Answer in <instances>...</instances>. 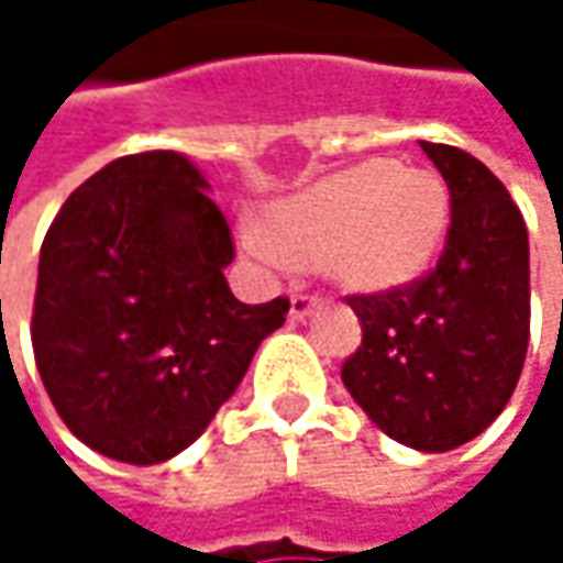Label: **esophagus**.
Segmentation results:
<instances>
[{
  "label": "esophagus",
  "mask_w": 563,
  "mask_h": 563,
  "mask_svg": "<svg viewBox=\"0 0 563 563\" xmlns=\"http://www.w3.org/2000/svg\"><path fill=\"white\" fill-rule=\"evenodd\" d=\"M316 309H319V302H316L312 296H306V292H292V299H289V319H292V322L309 319Z\"/></svg>",
  "instance_id": "esophagus-1"
}]
</instances>
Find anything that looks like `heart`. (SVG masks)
Here are the masks:
<instances>
[{
	"mask_svg": "<svg viewBox=\"0 0 563 563\" xmlns=\"http://www.w3.org/2000/svg\"><path fill=\"white\" fill-rule=\"evenodd\" d=\"M450 234V191L437 172L365 159L280 198L264 224L241 228L244 251L264 267L322 257L349 292H391L417 283Z\"/></svg>",
	"mask_w": 563,
	"mask_h": 563,
	"instance_id": "obj_1",
	"label": "heart"
}]
</instances>
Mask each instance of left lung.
<instances>
[{
	"instance_id": "obj_1",
	"label": "left lung",
	"mask_w": 563,
	"mask_h": 563,
	"mask_svg": "<svg viewBox=\"0 0 563 563\" xmlns=\"http://www.w3.org/2000/svg\"><path fill=\"white\" fill-rule=\"evenodd\" d=\"M450 188L437 271L404 289L352 296L362 345L342 365L355 404L391 440L446 453L508 404L528 352V231L506 185L476 156L423 143Z\"/></svg>"
}]
</instances>
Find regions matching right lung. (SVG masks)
<instances>
[{
	"mask_svg": "<svg viewBox=\"0 0 563 563\" xmlns=\"http://www.w3.org/2000/svg\"><path fill=\"white\" fill-rule=\"evenodd\" d=\"M201 169L172 150L113 159L60 205L32 316L38 375L90 450L166 463L238 391L289 299L247 306L224 267L231 228Z\"/></svg>",
	"mask_w": 563,
	"mask_h": 563,
	"instance_id": "right-lung-1",
	"label": "right lung"
}]
</instances>
